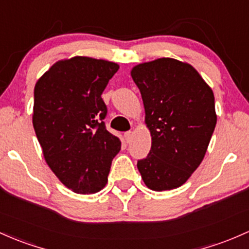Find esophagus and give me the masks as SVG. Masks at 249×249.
Here are the masks:
<instances>
[{
	"mask_svg": "<svg viewBox=\"0 0 249 249\" xmlns=\"http://www.w3.org/2000/svg\"><path fill=\"white\" fill-rule=\"evenodd\" d=\"M132 139H133V132H125V133H124V140H125V142L129 143L130 141H132Z\"/></svg>",
	"mask_w": 249,
	"mask_h": 249,
	"instance_id": "1",
	"label": "esophagus"
}]
</instances>
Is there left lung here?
I'll return each mask as SVG.
<instances>
[{
    "instance_id": "8db88e82",
    "label": "left lung",
    "mask_w": 249,
    "mask_h": 249,
    "mask_svg": "<svg viewBox=\"0 0 249 249\" xmlns=\"http://www.w3.org/2000/svg\"><path fill=\"white\" fill-rule=\"evenodd\" d=\"M151 132L148 156L138 161L154 191L177 189L199 166L215 129V97L194 66L172 58L139 64L130 71Z\"/></svg>"
}]
</instances>
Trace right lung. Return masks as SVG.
Segmentation results:
<instances>
[{"label": "right lung", "instance_id": "1", "mask_svg": "<svg viewBox=\"0 0 249 249\" xmlns=\"http://www.w3.org/2000/svg\"><path fill=\"white\" fill-rule=\"evenodd\" d=\"M120 66L77 57L57 61L34 88L33 127L45 160L76 194L101 191L121 141L107 130L102 92Z\"/></svg>", "mask_w": 249, "mask_h": 249}]
</instances>
